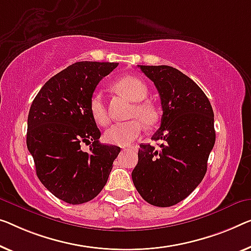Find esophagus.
Segmentation results:
<instances>
[{"instance_id":"34e87169","label":"esophagus","mask_w":251,"mask_h":251,"mask_svg":"<svg viewBox=\"0 0 251 251\" xmlns=\"http://www.w3.org/2000/svg\"><path fill=\"white\" fill-rule=\"evenodd\" d=\"M136 149H137L136 147H128V148L125 149V150H126V151H135Z\"/></svg>"}]
</instances>
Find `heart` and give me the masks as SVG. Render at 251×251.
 <instances>
[{
  "label": "heart",
  "mask_w": 251,
  "mask_h": 251,
  "mask_svg": "<svg viewBox=\"0 0 251 251\" xmlns=\"http://www.w3.org/2000/svg\"><path fill=\"white\" fill-rule=\"evenodd\" d=\"M113 87L118 92L123 93L129 100L135 103L130 110V117L137 118L129 122L117 123L109 127L104 133V140L107 143L127 147L132 144L142 132V123L145 126H151L156 121L155 107L151 102L144 101L148 96V87L141 78L133 75H126L114 82ZM90 114L93 121L100 126H106L109 123L106 102L100 92H95L90 99Z\"/></svg>",
  "instance_id": "b5f03b06"
}]
</instances>
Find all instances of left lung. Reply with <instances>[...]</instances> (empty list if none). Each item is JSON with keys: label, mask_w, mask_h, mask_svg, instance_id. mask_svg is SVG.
Returning <instances> with one entry per match:
<instances>
[{"label": "left lung", "mask_w": 251, "mask_h": 251, "mask_svg": "<svg viewBox=\"0 0 251 251\" xmlns=\"http://www.w3.org/2000/svg\"><path fill=\"white\" fill-rule=\"evenodd\" d=\"M158 90L162 106L160 128L152 140L160 148L141 144L132 179L149 204L169 207L189 195L203 180L215 143L214 113L192 78L168 65H138Z\"/></svg>", "instance_id": "8db88e82"}]
</instances>
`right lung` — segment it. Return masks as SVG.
I'll list each match as a JSON object with an SVG mask.
<instances>
[{
	"mask_svg": "<svg viewBox=\"0 0 251 251\" xmlns=\"http://www.w3.org/2000/svg\"><path fill=\"white\" fill-rule=\"evenodd\" d=\"M118 63L77 62L50 77L28 115L27 148L42 184L69 204L87 203L101 192L121 148L99 142L89 103L102 77ZM91 144L89 151L82 144Z\"/></svg>",
	"mask_w": 251,
	"mask_h": 251,
	"instance_id": "1",
	"label": "right lung"
}]
</instances>
